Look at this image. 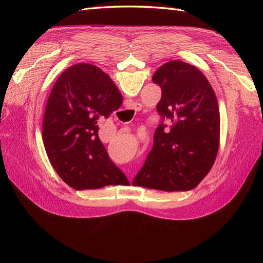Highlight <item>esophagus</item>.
Instances as JSON below:
<instances>
[{"instance_id":"esophagus-1","label":"esophagus","mask_w":263,"mask_h":263,"mask_svg":"<svg viewBox=\"0 0 263 263\" xmlns=\"http://www.w3.org/2000/svg\"><path fill=\"white\" fill-rule=\"evenodd\" d=\"M132 105H133V106H135V108L137 107V104H134V103H132Z\"/></svg>"}]
</instances>
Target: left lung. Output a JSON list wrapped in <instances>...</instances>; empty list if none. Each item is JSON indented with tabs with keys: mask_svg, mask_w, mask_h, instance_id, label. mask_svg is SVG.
<instances>
[{
	"mask_svg": "<svg viewBox=\"0 0 263 263\" xmlns=\"http://www.w3.org/2000/svg\"><path fill=\"white\" fill-rule=\"evenodd\" d=\"M153 81L162 91L157 105L161 121L153 149L133 184L165 192L192 190L210 172L217 156V99L201 71L180 60L164 63Z\"/></svg>",
	"mask_w": 263,
	"mask_h": 263,
	"instance_id": "8db88e82",
	"label": "left lung"
}]
</instances>
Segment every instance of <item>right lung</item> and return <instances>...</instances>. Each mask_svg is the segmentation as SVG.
Wrapping results in <instances>:
<instances>
[{
  "mask_svg": "<svg viewBox=\"0 0 263 263\" xmlns=\"http://www.w3.org/2000/svg\"><path fill=\"white\" fill-rule=\"evenodd\" d=\"M123 97L104 71L78 63L60 74L47 102L43 140L47 156L76 190L128 184L99 138V121L121 106Z\"/></svg>",
  "mask_w": 263,
  "mask_h": 263,
  "instance_id": "obj_1",
  "label": "right lung"
}]
</instances>
